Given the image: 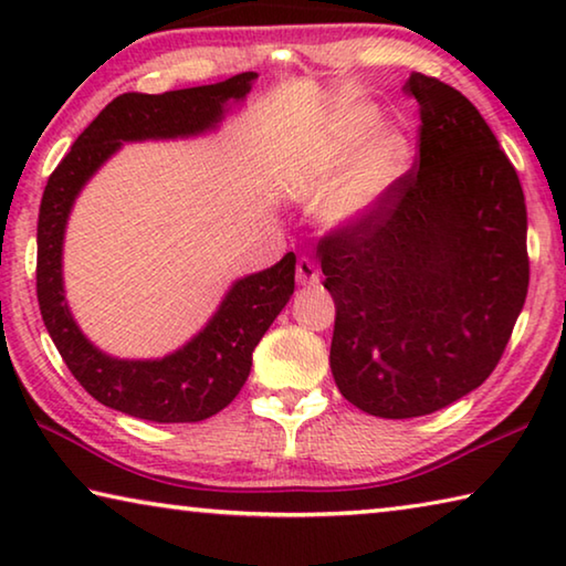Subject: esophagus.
<instances>
[{
  "mask_svg": "<svg viewBox=\"0 0 566 566\" xmlns=\"http://www.w3.org/2000/svg\"><path fill=\"white\" fill-rule=\"evenodd\" d=\"M296 282L302 286L319 282V266L314 264L310 256H300V262H296Z\"/></svg>",
  "mask_w": 566,
  "mask_h": 566,
  "instance_id": "34e87169",
  "label": "esophagus"
}]
</instances>
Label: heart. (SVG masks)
I'll return each mask as SVG.
<instances>
[{
	"mask_svg": "<svg viewBox=\"0 0 566 566\" xmlns=\"http://www.w3.org/2000/svg\"><path fill=\"white\" fill-rule=\"evenodd\" d=\"M375 124L377 112L369 107L342 114L314 151L306 185L331 187L322 202L329 222H357L367 217L405 175L409 147L401 134L381 132L361 145Z\"/></svg>",
	"mask_w": 566,
	"mask_h": 566,
	"instance_id": "b5f03b06",
	"label": "heart"
}]
</instances>
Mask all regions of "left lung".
I'll return each instance as SVG.
<instances>
[{
  "label": "left lung",
  "instance_id": "left-lung-1",
  "mask_svg": "<svg viewBox=\"0 0 566 566\" xmlns=\"http://www.w3.org/2000/svg\"><path fill=\"white\" fill-rule=\"evenodd\" d=\"M417 159L377 209L319 239L342 397L385 419L432 415L492 375L530 286L516 169L462 92L415 72Z\"/></svg>",
  "mask_w": 566,
  "mask_h": 566
}]
</instances>
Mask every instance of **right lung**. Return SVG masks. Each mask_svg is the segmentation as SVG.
Listing matches in <instances>:
<instances>
[{
	"label": "right lung",
	"mask_w": 566,
	"mask_h": 566,
	"mask_svg": "<svg viewBox=\"0 0 566 566\" xmlns=\"http://www.w3.org/2000/svg\"><path fill=\"white\" fill-rule=\"evenodd\" d=\"M254 72L205 87L165 94H119L84 129L46 181L36 222V300L44 327L74 379L124 415L175 424L222 411L244 387L252 352L294 294V252L260 274L239 280L212 322L187 347L157 361L112 359L84 339L62 286V242L74 197L104 159L132 139L187 137L222 119L229 99H244Z\"/></svg>",
	"instance_id": "add662e5"
}]
</instances>
